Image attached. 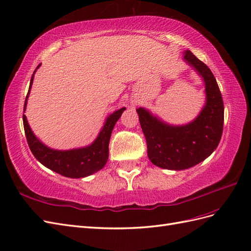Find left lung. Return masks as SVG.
Listing matches in <instances>:
<instances>
[{
    "label": "left lung",
    "mask_w": 251,
    "mask_h": 251,
    "mask_svg": "<svg viewBox=\"0 0 251 251\" xmlns=\"http://www.w3.org/2000/svg\"><path fill=\"white\" fill-rule=\"evenodd\" d=\"M183 55L205 82L206 103L199 116L188 124L174 126L143 107L137 109L149 160L170 170L187 169L208 157L219 145L224 125V104L216 77L190 50Z\"/></svg>",
    "instance_id": "left-lung-1"
}]
</instances>
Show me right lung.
<instances>
[{
  "label": "right lung",
  "mask_w": 251,
  "mask_h": 251,
  "mask_svg": "<svg viewBox=\"0 0 251 251\" xmlns=\"http://www.w3.org/2000/svg\"><path fill=\"white\" fill-rule=\"evenodd\" d=\"M39 67L40 65L37 67V69ZM37 69L34 70V73L37 71ZM34 73L31 76L29 89H28V94L25 99L24 112L27 105V99L29 97L31 85L33 82ZM125 109V107H123V108L111 113L109 117H107L103 128L92 144L83 148L70 150H55L43 144L33 134L29 124H28L26 116L23 114L24 130L28 146H29L35 159L45 167L54 171V173L73 178L88 176L97 173L100 169H102L107 163L109 153V140L112 129Z\"/></svg>",
  "instance_id": "1"
}]
</instances>
